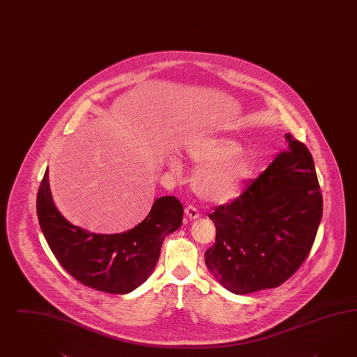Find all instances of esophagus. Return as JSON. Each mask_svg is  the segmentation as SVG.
Returning <instances> with one entry per match:
<instances>
[{
	"instance_id": "34e87169",
	"label": "esophagus",
	"mask_w": 357,
	"mask_h": 357,
	"mask_svg": "<svg viewBox=\"0 0 357 357\" xmlns=\"http://www.w3.org/2000/svg\"><path fill=\"white\" fill-rule=\"evenodd\" d=\"M184 212H185V215H187L190 220H197V218L200 217V213L197 211V208L193 206V205H188Z\"/></svg>"
}]
</instances>
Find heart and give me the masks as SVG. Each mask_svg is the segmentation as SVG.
Listing matches in <instances>:
<instances>
[{"label":"heart","instance_id":"heart-1","mask_svg":"<svg viewBox=\"0 0 357 357\" xmlns=\"http://www.w3.org/2000/svg\"><path fill=\"white\" fill-rule=\"evenodd\" d=\"M181 152L199 164L193 169L191 185L208 203L227 204L238 199L256 170L253 157L241 153V145L227 137L190 136L181 143Z\"/></svg>","mask_w":357,"mask_h":357}]
</instances>
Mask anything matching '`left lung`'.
Here are the masks:
<instances>
[{
  "instance_id": "1",
  "label": "left lung",
  "mask_w": 357,
  "mask_h": 357,
  "mask_svg": "<svg viewBox=\"0 0 357 357\" xmlns=\"http://www.w3.org/2000/svg\"><path fill=\"white\" fill-rule=\"evenodd\" d=\"M289 148L231 204L209 218L215 243L205 264L236 295L278 287L308 257L322 217L313 157L304 143L284 135Z\"/></svg>"
}]
</instances>
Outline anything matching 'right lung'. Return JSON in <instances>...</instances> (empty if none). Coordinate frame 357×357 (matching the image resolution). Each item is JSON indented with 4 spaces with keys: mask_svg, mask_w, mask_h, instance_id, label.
I'll use <instances>...</instances> for the list:
<instances>
[{
    "mask_svg": "<svg viewBox=\"0 0 357 357\" xmlns=\"http://www.w3.org/2000/svg\"><path fill=\"white\" fill-rule=\"evenodd\" d=\"M36 209L49 248L71 277L91 289L123 295L152 274L165 236L181 227L183 205L174 196L158 197L149 214L121 234H92L58 212L49 188L48 169L40 184Z\"/></svg>",
    "mask_w": 357,
    "mask_h": 357,
    "instance_id": "1",
    "label": "right lung"
}]
</instances>
